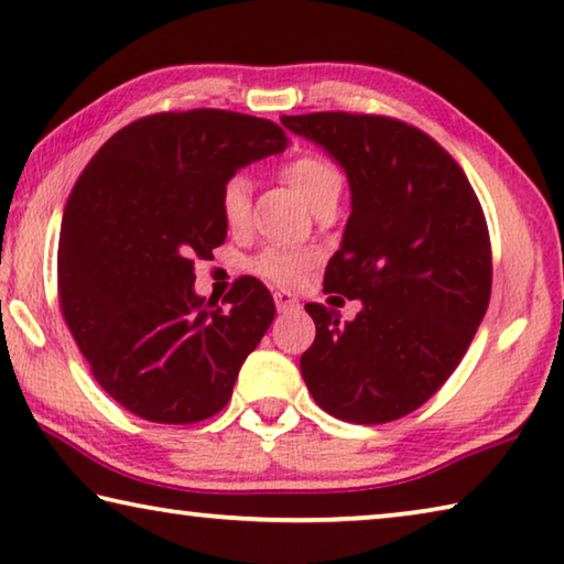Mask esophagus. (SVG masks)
<instances>
[{"label": "esophagus", "mask_w": 564, "mask_h": 564, "mask_svg": "<svg viewBox=\"0 0 564 564\" xmlns=\"http://www.w3.org/2000/svg\"><path fill=\"white\" fill-rule=\"evenodd\" d=\"M274 304H276V310H280V312H290V310L300 307V300L294 297V294L282 290V292H274Z\"/></svg>", "instance_id": "34e87169"}]
</instances>
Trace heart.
Wrapping results in <instances>:
<instances>
[{
	"label": "heart",
	"instance_id": "1",
	"mask_svg": "<svg viewBox=\"0 0 564 564\" xmlns=\"http://www.w3.org/2000/svg\"><path fill=\"white\" fill-rule=\"evenodd\" d=\"M282 180L300 192L312 209H319L337 202L343 195L345 177L339 167L322 154H302L297 160L282 167ZM219 217L229 232H245L252 217V180L237 172L227 177L219 189ZM317 254L312 249L290 247V245H267L260 254L252 257L249 270L260 274L262 280L280 284V288H297L307 276Z\"/></svg>",
	"mask_w": 564,
	"mask_h": 564
}]
</instances>
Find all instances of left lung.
Returning <instances> with one entry per match:
<instances>
[{
	"mask_svg": "<svg viewBox=\"0 0 564 564\" xmlns=\"http://www.w3.org/2000/svg\"><path fill=\"white\" fill-rule=\"evenodd\" d=\"M282 124L347 174L352 212L325 292L362 302L349 322L304 304L317 327L300 359L304 384L332 417L400 420L447 382L490 304L482 207L459 164L397 119L315 112Z\"/></svg>",
	"mask_w": 564,
	"mask_h": 564,
	"instance_id": "obj_1",
	"label": "left lung"
}]
</instances>
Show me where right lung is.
Wrapping results in <instances>:
<instances>
[{
    "instance_id": "add662e5",
    "label": "right lung",
    "mask_w": 564,
    "mask_h": 564,
    "mask_svg": "<svg viewBox=\"0 0 564 564\" xmlns=\"http://www.w3.org/2000/svg\"><path fill=\"white\" fill-rule=\"evenodd\" d=\"M288 144L262 117L162 112L109 137L74 184L57 254L62 315L101 390L137 417L217 414L272 325L260 280L239 276L221 310L195 292V260L227 237L225 180Z\"/></svg>"
}]
</instances>
